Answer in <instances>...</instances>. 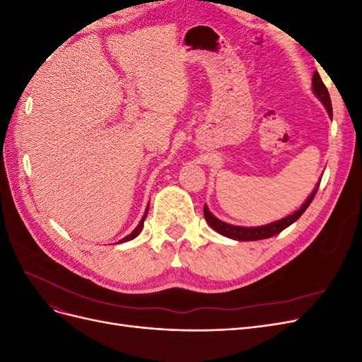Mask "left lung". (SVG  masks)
<instances>
[{"label":"left lung","instance_id":"left-lung-1","mask_svg":"<svg viewBox=\"0 0 362 362\" xmlns=\"http://www.w3.org/2000/svg\"><path fill=\"white\" fill-rule=\"evenodd\" d=\"M313 92L322 101V104L326 107V110H327V113H329V116H332L331 96H329V92H327V89H326V86L323 84L319 72H314V75H313ZM317 190H319V184H317V187L313 190V193L308 196V199L305 201V204L299 208L298 211H294L293 214L281 218V221L272 222V223L262 225V226L247 228V226L229 225L226 222H222L221 218H217L216 216H213L211 211L206 208V205H204V216H205V221L208 222V225H210L216 233L222 234V235H225L228 238L238 240V242H252V240L269 238V237H273V235L279 234L287 226H290L291 223H294L296 221H298V218L305 213L306 208H308L310 204L313 202Z\"/></svg>","mask_w":362,"mask_h":362}]
</instances>
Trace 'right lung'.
<instances>
[{
  "label": "right lung",
  "mask_w": 362,
  "mask_h": 362,
  "mask_svg": "<svg viewBox=\"0 0 362 362\" xmlns=\"http://www.w3.org/2000/svg\"><path fill=\"white\" fill-rule=\"evenodd\" d=\"M148 206H149V204H148ZM148 206H146V211H145V214H144V217H141V221H140V223L136 226V229L131 234H128L127 237H124L122 240H119L117 243H124V242H129V240H133V238H136L139 234H140V231H141V228H144V222H145V218H146V214H148Z\"/></svg>",
  "instance_id": "right-lung-1"
}]
</instances>
